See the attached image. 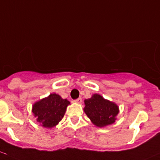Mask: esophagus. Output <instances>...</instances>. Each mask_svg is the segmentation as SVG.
I'll list each match as a JSON object with an SVG mask.
<instances>
[{
  "instance_id": "esophagus-1",
  "label": "esophagus",
  "mask_w": 160,
  "mask_h": 160,
  "mask_svg": "<svg viewBox=\"0 0 160 160\" xmlns=\"http://www.w3.org/2000/svg\"><path fill=\"white\" fill-rule=\"evenodd\" d=\"M74 102L76 103H78V104H81V103H82V99H81V98H78V99H75Z\"/></svg>"
}]
</instances>
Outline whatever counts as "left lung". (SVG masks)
I'll use <instances>...</instances> for the list:
<instances>
[{
    "mask_svg": "<svg viewBox=\"0 0 160 160\" xmlns=\"http://www.w3.org/2000/svg\"><path fill=\"white\" fill-rule=\"evenodd\" d=\"M83 110L86 115L96 126L105 127L113 124L118 114V106L115 102L105 99L99 94L92 95V97L84 100Z\"/></svg>",
    "mask_w": 160,
    "mask_h": 160,
    "instance_id": "1",
    "label": "left lung"
}]
</instances>
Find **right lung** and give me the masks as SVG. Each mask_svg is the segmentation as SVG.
I'll use <instances>...</instances> for the list:
<instances>
[{
	"label": "right lung",
	"mask_w": 160,
	"mask_h": 160,
	"mask_svg": "<svg viewBox=\"0 0 160 160\" xmlns=\"http://www.w3.org/2000/svg\"><path fill=\"white\" fill-rule=\"evenodd\" d=\"M68 105H70L69 101L62 99L59 95L52 93L36 102L33 105L32 112L42 126L52 128L61 121Z\"/></svg>",
	"instance_id": "obj_1"
}]
</instances>
